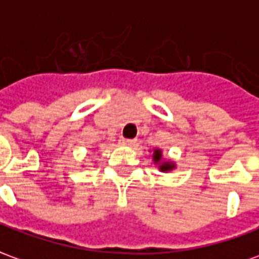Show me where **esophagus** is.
<instances>
[{"mask_svg":"<svg viewBox=\"0 0 259 259\" xmlns=\"http://www.w3.org/2000/svg\"><path fill=\"white\" fill-rule=\"evenodd\" d=\"M119 144H121V145H133V144H135V141L126 140V138H121V140H119Z\"/></svg>","mask_w":259,"mask_h":259,"instance_id":"34e87169","label":"esophagus"}]
</instances>
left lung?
<instances>
[{
  "mask_svg": "<svg viewBox=\"0 0 259 259\" xmlns=\"http://www.w3.org/2000/svg\"><path fill=\"white\" fill-rule=\"evenodd\" d=\"M152 160L156 163V165H159V169L162 170V172H169V170L175 169L174 162L162 159V151H160V149H153Z\"/></svg>",
  "mask_w": 259,
  "mask_h": 259,
  "instance_id": "8db88e82",
  "label": "left lung"
}]
</instances>
